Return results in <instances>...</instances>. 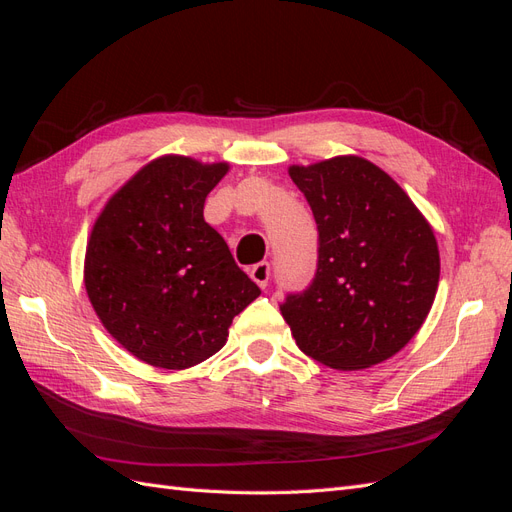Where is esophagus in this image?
Wrapping results in <instances>:
<instances>
[{
  "instance_id": "esophagus-1",
  "label": "esophagus",
  "mask_w": 512,
  "mask_h": 512,
  "mask_svg": "<svg viewBox=\"0 0 512 512\" xmlns=\"http://www.w3.org/2000/svg\"><path fill=\"white\" fill-rule=\"evenodd\" d=\"M250 277L260 288H267L269 277H271V265H269V262H258V265H254L250 269Z\"/></svg>"
}]
</instances>
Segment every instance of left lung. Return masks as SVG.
<instances>
[{"mask_svg": "<svg viewBox=\"0 0 512 512\" xmlns=\"http://www.w3.org/2000/svg\"><path fill=\"white\" fill-rule=\"evenodd\" d=\"M318 226L314 280L280 309L297 346L333 369L391 359L425 322L440 280L438 243L408 194L356 156L290 166Z\"/></svg>", "mask_w": 512, "mask_h": 512, "instance_id": "8db88e82", "label": "left lung"}]
</instances>
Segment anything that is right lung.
Returning <instances> with one entry per match:
<instances>
[{"label":"right lung","instance_id":"obj_1","mask_svg":"<svg viewBox=\"0 0 512 512\" xmlns=\"http://www.w3.org/2000/svg\"><path fill=\"white\" fill-rule=\"evenodd\" d=\"M228 164L149 162L108 200L91 230L85 288L117 342L153 367L185 369L218 352L260 288L203 207Z\"/></svg>","mask_w":512,"mask_h":512}]
</instances>
